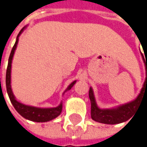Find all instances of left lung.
Here are the masks:
<instances>
[{"label":"left lung","instance_id":"left-lung-1","mask_svg":"<svg viewBox=\"0 0 147 147\" xmlns=\"http://www.w3.org/2000/svg\"><path fill=\"white\" fill-rule=\"evenodd\" d=\"M144 55L145 57L143 54L141 53L145 65L146 78L142 88L141 89L140 93L133 101L121 104L119 106L112 108H99L95 101L93 89L92 87H90L89 98L91 104L90 116L92 120L103 124L116 125V124L127 121L133 117V115L134 114L137 109L139 107L140 103H142V99L147 96V54L144 53Z\"/></svg>","mask_w":147,"mask_h":147}]
</instances>
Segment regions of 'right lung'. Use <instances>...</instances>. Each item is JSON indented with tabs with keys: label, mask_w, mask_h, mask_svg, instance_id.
Wrapping results in <instances>:
<instances>
[{
	"label": "right lung",
	"mask_w": 147,
	"mask_h": 147,
	"mask_svg": "<svg viewBox=\"0 0 147 147\" xmlns=\"http://www.w3.org/2000/svg\"><path fill=\"white\" fill-rule=\"evenodd\" d=\"M26 28V26H24L20 32L18 33L17 36L16 42L13 45V47L12 48L11 53L9 57V61H8V66H7L6 70V77H5V83H6V90L8 95L9 97V99L11 101L13 106L16 109V111L20 114L22 117H24L26 120H29L31 121L34 122H47L50 121L53 119L57 118V117L61 114L62 111V101L60 103L57 107L55 108H39V107H34V106H30V105H26L24 103H21L20 101H18L16 99V97L14 96V94L13 93L11 87V67H12V61L13 58V55L15 53L18 43V39L21 34L23 32V30ZM77 81H74L71 82L69 85L68 86L66 90L64 91L63 94H65L66 91L69 90L76 83Z\"/></svg>",
	"instance_id": "1"
}]
</instances>
